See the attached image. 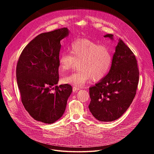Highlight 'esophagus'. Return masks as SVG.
I'll list each match as a JSON object with an SVG mask.
<instances>
[{"instance_id":"1","label":"esophagus","mask_w":154,"mask_h":154,"mask_svg":"<svg viewBox=\"0 0 154 154\" xmlns=\"http://www.w3.org/2000/svg\"><path fill=\"white\" fill-rule=\"evenodd\" d=\"M72 90H73V91H74V92H77L78 90H80V88H77V87H75V86H73Z\"/></svg>"}]
</instances>
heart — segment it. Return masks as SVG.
<instances>
[{
  "instance_id": "heart-1",
  "label": "heart",
  "mask_w": 154,
  "mask_h": 154,
  "mask_svg": "<svg viewBox=\"0 0 154 154\" xmlns=\"http://www.w3.org/2000/svg\"><path fill=\"white\" fill-rule=\"evenodd\" d=\"M69 51L60 55L59 70L61 72L68 71L79 62V71L64 77L65 83L80 88L91 79L101 80L111 68L113 55L108 46L99 45L90 39H79L72 42Z\"/></svg>"
}]
</instances>
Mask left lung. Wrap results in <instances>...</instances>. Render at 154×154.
<instances>
[{
    "instance_id": "left-lung-1",
    "label": "left lung",
    "mask_w": 154,
    "mask_h": 154,
    "mask_svg": "<svg viewBox=\"0 0 154 154\" xmlns=\"http://www.w3.org/2000/svg\"><path fill=\"white\" fill-rule=\"evenodd\" d=\"M113 35L104 37L113 39ZM139 82V69L135 55L119 39L108 74L90 87L88 106L93 116L102 122L119 118L132 102Z\"/></svg>"
}]
</instances>
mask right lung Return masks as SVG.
I'll use <instances>...</instances> for the list:
<instances>
[{
  "mask_svg": "<svg viewBox=\"0 0 154 154\" xmlns=\"http://www.w3.org/2000/svg\"><path fill=\"white\" fill-rule=\"evenodd\" d=\"M67 28L42 33L21 52L16 79L21 101L35 120L52 124L63 115L72 88L69 84L56 85L59 80L60 41L67 36Z\"/></svg>",
  "mask_w": 154,
  "mask_h": 154,
  "instance_id": "add662e5",
  "label": "right lung"
}]
</instances>
